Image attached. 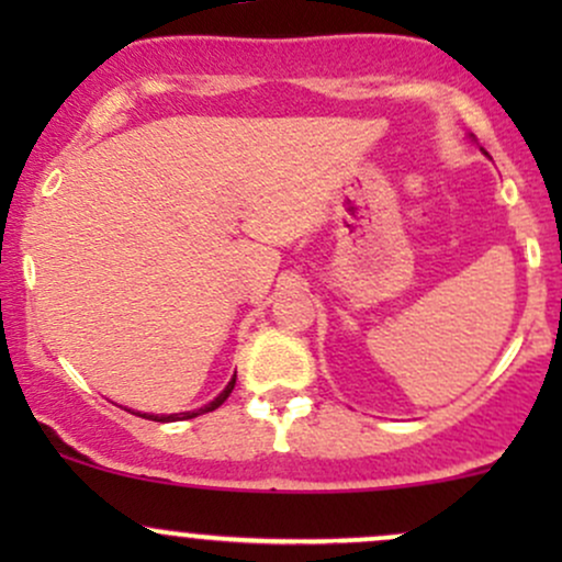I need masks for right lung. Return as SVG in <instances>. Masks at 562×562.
<instances>
[{"label":"right lung","instance_id":"right-lung-1","mask_svg":"<svg viewBox=\"0 0 562 562\" xmlns=\"http://www.w3.org/2000/svg\"><path fill=\"white\" fill-rule=\"evenodd\" d=\"M235 378H237V375H232V380L227 383V389L218 393L214 402H209L205 406H200V409L179 412V415H147V412H145V415H139V417H147V420H156V423H177V420H192V417L205 415V412H214L216 406H222L224 402H227V396L232 393V389H235Z\"/></svg>","mask_w":562,"mask_h":562}]
</instances>
